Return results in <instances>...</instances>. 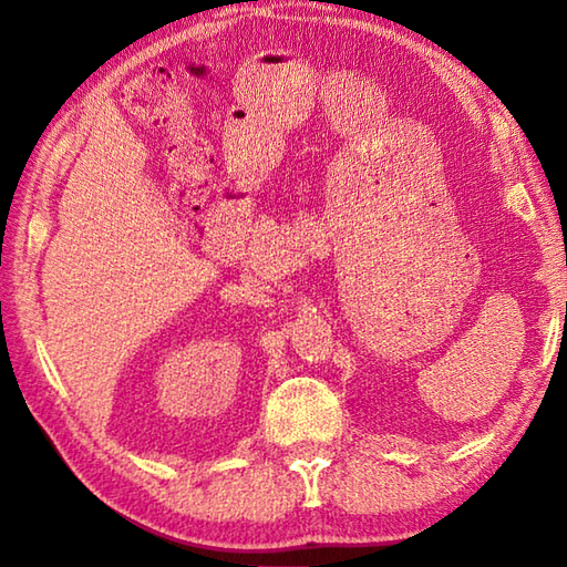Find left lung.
<instances>
[{
  "mask_svg": "<svg viewBox=\"0 0 567 567\" xmlns=\"http://www.w3.org/2000/svg\"><path fill=\"white\" fill-rule=\"evenodd\" d=\"M565 311H567V309H565Z\"/></svg>",
  "mask_w": 567,
  "mask_h": 567,
  "instance_id": "1",
  "label": "left lung"
}]
</instances>
